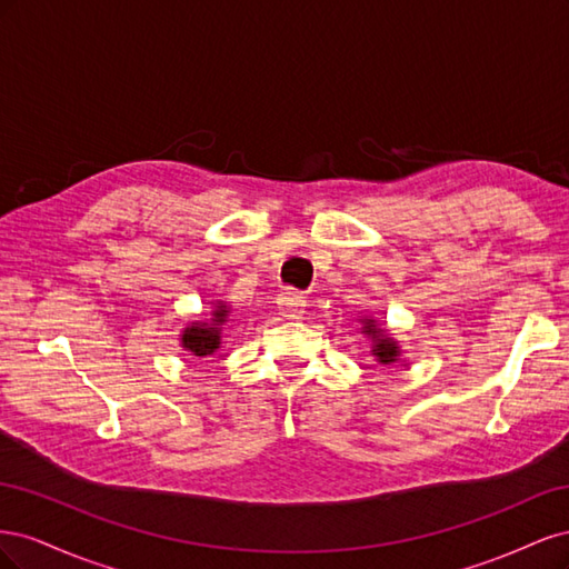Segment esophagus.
<instances>
[{"label":"esophagus","instance_id":"esophagus-1","mask_svg":"<svg viewBox=\"0 0 569 569\" xmlns=\"http://www.w3.org/2000/svg\"><path fill=\"white\" fill-rule=\"evenodd\" d=\"M278 306L284 318H301L303 308H306V297L299 295V291H282V295L278 297Z\"/></svg>","mask_w":569,"mask_h":569}]
</instances>
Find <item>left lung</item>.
I'll return each instance as SVG.
<instances>
[{"instance_id": "1", "label": "left lung", "mask_w": 569, "mask_h": 569, "mask_svg": "<svg viewBox=\"0 0 569 569\" xmlns=\"http://www.w3.org/2000/svg\"><path fill=\"white\" fill-rule=\"evenodd\" d=\"M363 332L372 339V353L377 356V360L380 363H393L396 356H399V343H396L391 337H387V332L382 330V327H377L375 320L366 318L363 320Z\"/></svg>"}]
</instances>
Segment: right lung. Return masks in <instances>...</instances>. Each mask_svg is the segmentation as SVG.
Wrapping results in <instances>:
<instances>
[{"label":"right lung","instance_id":"1","mask_svg":"<svg viewBox=\"0 0 569 569\" xmlns=\"http://www.w3.org/2000/svg\"><path fill=\"white\" fill-rule=\"evenodd\" d=\"M230 308L226 303H218L211 313V322H192L182 330V349L192 356H211L220 347V325L228 320Z\"/></svg>","mask_w":569,"mask_h":569}]
</instances>
